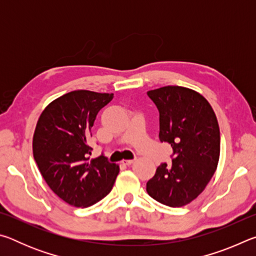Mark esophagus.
Segmentation results:
<instances>
[{
	"label": "esophagus",
	"instance_id": "34e87169",
	"mask_svg": "<svg viewBox=\"0 0 256 256\" xmlns=\"http://www.w3.org/2000/svg\"><path fill=\"white\" fill-rule=\"evenodd\" d=\"M133 162H134V159H128V160H123V164H126V166H128V164H133Z\"/></svg>",
	"mask_w": 256,
	"mask_h": 256
}]
</instances>
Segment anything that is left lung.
Returning a JSON list of instances; mask_svg holds the SVG:
<instances>
[{"label": "left lung", "instance_id": "obj_1", "mask_svg": "<svg viewBox=\"0 0 256 256\" xmlns=\"http://www.w3.org/2000/svg\"><path fill=\"white\" fill-rule=\"evenodd\" d=\"M159 110V138L172 148V166L162 162L146 192L164 206H183L214 176L220 154V131L206 99L192 89L167 86L146 92Z\"/></svg>", "mask_w": 256, "mask_h": 256}]
</instances>
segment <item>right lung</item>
<instances>
[{"mask_svg":"<svg viewBox=\"0 0 256 256\" xmlns=\"http://www.w3.org/2000/svg\"><path fill=\"white\" fill-rule=\"evenodd\" d=\"M114 94L76 90L42 112L32 138L34 158L50 190L74 206H90L112 188L120 167L102 154L90 160L86 141L98 112Z\"/></svg>","mask_w":256,"mask_h":256,"instance_id":"obj_1","label":"right lung"}]
</instances>
